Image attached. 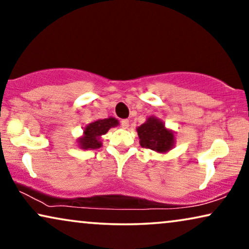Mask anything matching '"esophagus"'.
<instances>
[{"mask_svg": "<svg viewBox=\"0 0 249 249\" xmlns=\"http://www.w3.org/2000/svg\"><path fill=\"white\" fill-rule=\"evenodd\" d=\"M121 127L124 129L129 128V120H128V119H124V120H121Z\"/></svg>", "mask_w": 249, "mask_h": 249, "instance_id": "obj_1", "label": "esophagus"}]
</instances>
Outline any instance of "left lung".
Returning <instances> with one entry per match:
<instances>
[{"label": "left lung", "mask_w": 249, "mask_h": 249, "mask_svg": "<svg viewBox=\"0 0 249 249\" xmlns=\"http://www.w3.org/2000/svg\"><path fill=\"white\" fill-rule=\"evenodd\" d=\"M141 146L158 153H166L175 146V134L165 128L160 119L149 117L137 128Z\"/></svg>", "instance_id": "obj_1"}]
</instances>
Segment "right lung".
<instances>
[{
  "label": "right lung",
  "mask_w": 249,
  "mask_h": 249,
  "mask_svg": "<svg viewBox=\"0 0 249 249\" xmlns=\"http://www.w3.org/2000/svg\"><path fill=\"white\" fill-rule=\"evenodd\" d=\"M119 121L115 118H107L103 120H96L87 124L84 129V136L78 139L80 148L83 149H96L102 146L101 136L105 135L108 129L117 127Z\"/></svg>",
  "instance_id": "1"
}]
</instances>
